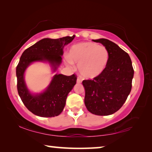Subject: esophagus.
Wrapping results in <instances>:
<instances>
[{"label": "esophagus", "instance_id": "esophagus-1", "mask_svg": "<svg viewBox=\"0 0 152 152\" xmlns=\"http://www.w3.org/2000/svg\"><path fill=\"white\" fill-rule=\"evenodd\" d=\"M76 82H77V83H78V84H80L81 82H82V80L80 78H77Z\"/></svg>", "mask_w": 152, "mask_h": 152}]
</instances>
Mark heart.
<instances>
[{"mask_svg": "<svg viewBox=\"0 0 152 152\" xmlns=\"http://www.w3.org/2000/svg\"><path fill=\"white\" fill-rule=\"evenodd\" d=\"M109 58V51L104 46L93 42H84L70 48L68 61L78 64V70L82 78L92 79L104 70Z\"/></svg>", "mask_w": 152, "mask_h": 152, "instance_id": "obj_1", "label": "heart"}]
</instances>
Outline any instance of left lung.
I'll use <instances>...</instances> for the list:
<instances>
[{
    "label": "left lung",
    "instance_id": "8db88e82",
    "mask_svg": "<svg viewBox=\"0 0 152 152\" xmlns=\"http://www.w3.org/2000/svg\"><path fill=\"white\" fill-rule=\"evenodd\" d=\"M107 49L109 61L102 73L93 80H84V103L92 114L105 116L119 110L132 87L134 74L132 62L127 52L107 39H92Z\"/></svg>",
    "mask_w": 152,
    "mask_h": 152
}]
</instances>
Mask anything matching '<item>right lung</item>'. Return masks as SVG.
<instances>
[{
  "mask_svg": "<svg viewBox=\"0 0 152 152\" xmlns=\"http://www.w3.org/2000/svg\"><path fill=\"white\" fill-rule=\"evenodd\" d=\"M75 35L59 39L45 38L25 50L20 56L16 68L17 91L25 106L37 116L52 117L62 112L67 96L76 83V74L65 76L56 74L47 89L42 93L33 95L27 89L24 80L27 68L33 61H47L56 71L61 62L64 46L70 43Z\"/></svg>",
  "mask_w": 152,
  "mask_h": 152,
  "instance_id": "add662e5",
  "label": "right lung"
}]
</instances>
